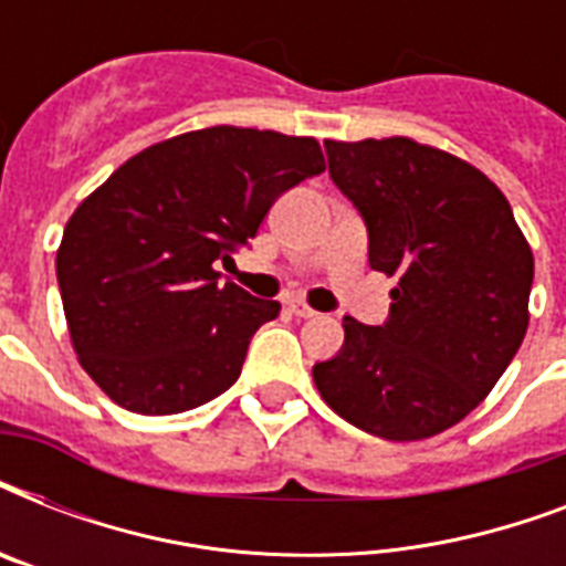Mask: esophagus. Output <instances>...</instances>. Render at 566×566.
I'll use <instances>...</instances> for the list:
<instances>
[{
	"label": "esophagus",
	"instance_id": "1",
	"mask_svg": "<svg viewBox=\"0 0 566 566\" xmlns=\"http://www.w3.org/2000/svg\"><path fill=\"white\" fill-rule=\"evenodd\" d=\"M284 305H287V311H291L293 317H302V319L317 317V311L311 308V305H305V302H302V300H296V296H291V300H284Z\"/></svg>",
	"mask_w": 566,
	"mask_h": 566
}]
</instances>
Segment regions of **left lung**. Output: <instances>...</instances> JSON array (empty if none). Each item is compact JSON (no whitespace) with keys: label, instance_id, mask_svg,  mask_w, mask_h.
Segmentation results:
<instances>
[{"label":"left lung","instance_id":"obj_1","mask_svg":"<svg viewBox=\"0 0 566 566\" xmlns=\"http://www.w3.org/2000/svg\"><path fill=\"white\" fill-rule=\"evenodd\" d=\"M328 176L358 208L370 266L396 275L381 326L344 319L314 364L319 396L385 440H422L473 411L528 328L535 258L502 190L473 164L417 144L326 140Z\"/></svg>","mask_w":566,"mask_h":566}]
</instances>
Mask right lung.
<instances>
[{
  "mask_svg": "<svg viewBox=\"0 0 566 566\" xmlns=\"http://www.w3.org/2000/svg\"><path fill=\"white\" fill-rule=\"evenodd\" d=\"M326 170L314 137L213 126L128 158L70 217L55 270L84 373L126 411L181 413L240 376L282 305L220 284L284 190Z\"/></svg>",
  "mask_w": 566,
  "mask_h": 566,
  "instance_id": "right-lung-1",
  "label": "right lung"
}]
</instances>
